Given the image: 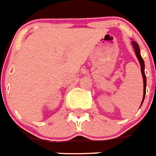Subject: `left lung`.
I'll return each instance as SVG.
<instances>
[{
	"label": "left lung",
	"mask_w": 156,
	"mask_h": 156,
	"mask_svg": "<svg viewBox=\"0 0 156 156\" xmlns=\"http://www.w3.org/2000/svg\"><path fill=\"white\" fill-rule=\"evenodd\" d=\"M131 44L133 45V48L135 49V54H136V57H137L138 60L140 62V67H141V72H142V76H143V79H144V97H143V101L141 102V105H140V107L143 104V102L144 101V98H145V94H146V87H147V78H146V75H145V72H144V69H145V65H144V61L142 58L141 54H140V49L139 45L137 44V42H135V41H131Z\"/></svg>",
	"instance_id": "obj_1"
}]
</instances>
